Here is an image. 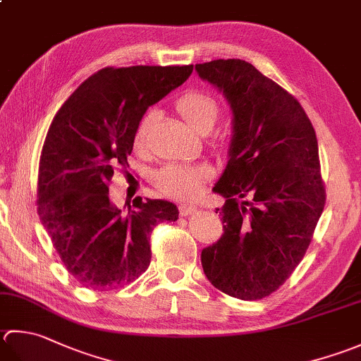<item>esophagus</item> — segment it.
<instances>
[{"label":"esophagus","instance_id":"1","mask_svg":"<svg viewBox=\"0 0 361 361\" xmlns=\"http://www.w3.org/2000/svg\"><path fill=\"white\" fill-rule=\"evenodd\" d=\"M178 211H180V216L181 217H186V216H192L197 213V207H194V204H180L178 207Z\"/></svg>","mask_w":361,"mask_h":361}]
</instances>
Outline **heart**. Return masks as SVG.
<instances>
[{
  "label": "heart",
  "instance_id": "obj_1",
  "mask_svg": "<svg viewBox=\"0 0 361 361\" xmlns=\"http://www.w3.org/2000/svg\"><path fill=\"white\" fill-rule=\"evenodd\" d=\"M175 109L194 131L204 134L213 128L219 118V102L203 90H188L176 98ZM157 122V112H147L134 133V148L139 153L148 150L150 134ZM213 169L208 164H169L154 173L153 183L162 195L176 200H194L202 194L203 183L211 178Z\"/></svg>",
  "mask_w": 361,
  "mask_h": 361
}]
</instances>
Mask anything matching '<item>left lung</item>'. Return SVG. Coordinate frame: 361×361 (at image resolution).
Masks as SVG:
<instances>
[{
  "mask_svg": "<svg viewBox=\"0 0 361 361\" xmlns=\"http://www.w3.org/2000/svg\"><path fill=\"white\" fill-rule=\"evenodd\" d=\"M233 111L230 159L214 192L224 195V235L202 250L219 291L258 300L291 277L326 204L319 150L298 98L241 59L197 63Z\"/></svg>",
  "mask_w": 361,
  "mask_h": 361,
  "instance_id": "1",
  "label": "left lung"
}]
</instances>
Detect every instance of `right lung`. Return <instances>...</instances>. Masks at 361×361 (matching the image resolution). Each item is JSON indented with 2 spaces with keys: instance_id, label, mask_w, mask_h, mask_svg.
<instances>
[{
  "instance_id": "obj_1",
  "label": "right lung",
  "mask_w": 361,
  "mask_h": 361,
  "mask_svg": "<svg viewBox=\"0 0 361 361\" xmlns=\"http://www.w3.org/2000/svg\"><path fill=\"white\" fill-rule=\"evenodd\" d=\"M194 66L106 67L61 106L39 161L37 213L66 269L84 288L109 291L142 275L157 225L178 208L139 199L128 213L112 207L109 181L128 166L134 133L148 106L181 86Z\"/></svg>"
}]
</instances>
